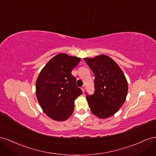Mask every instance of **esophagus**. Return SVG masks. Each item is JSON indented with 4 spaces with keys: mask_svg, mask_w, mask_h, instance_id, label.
<instances>
[{
    "mask_svg": "<svg viewBox=\"0 0 156 156\" xmlns=\"http://www.w3.org/2000/svg\"><path fill=\"white\" fill-rule=\"evenodd\" d=\"M81 90H82V91H83V92L84 93V87H83L81 88Z\"/></svg>",
    "mask_w": 156,
    "mask_h": 156,
    "instance_id": "34e87169",
    "label": "esophagus"
}]
</instances>
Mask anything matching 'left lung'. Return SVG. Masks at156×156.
I'll list each match as a JSON object with an SVG mask.
<instances>
[{"mask_svg": "<svg viewBox=\"0 0 156 156\" xmlns=\"http://www.w3.org/2000/svg\"><path fill=\"white\" fill-rule=\"evenodd\" d=\"M84 60L95 75V92L92 96H86L91 112L101 119L114 115L123 105L128 90L124 73L107 55Z\"/></svg>", "mask_w": 156, "mask_h": 156, "instance_id": "8db88e82", "label": "left lung"}]
</instances>
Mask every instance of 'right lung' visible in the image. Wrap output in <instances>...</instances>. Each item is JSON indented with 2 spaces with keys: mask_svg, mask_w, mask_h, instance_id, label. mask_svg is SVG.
I'll return each mask as SVG.
<instances>
[{
  "mask_svg": "<svg viewBox=\"0 0 156 156\" xmlns=\"http://www.w3.org/2000/svg\"><path fill=\"white\" fill-rule=\"evenodd\" d=\"M80 60L77 56L60 53L47 63L37 78V100L43 111L55 121H65L70 117L75 100L83 93L71 73Z\"/></svg>",
  "mask_w": 156,
  "mask_h": 156,
  "instance_id": "right-lung-1",
  "label": "right lung"
}]
</instances>
